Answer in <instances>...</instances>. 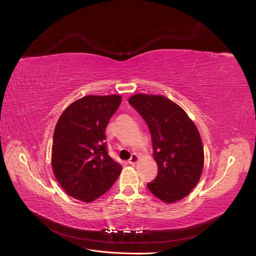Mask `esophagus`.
<instances>
[{"mask_svg":"<svg viewBox=\"0 0 256 256\" xmlns=\"http://www.w3.org/2000/svg\"><path fill=\"white\" fill-rule=\"evenodd\" d=\"M138 156L136 154H132V156L130 157V159L128 160V162H129V164H136V162H138Z\"/></svg>","mask_w":256,"mask_h":256,"instance_id":"esophagus-1","label":"esophagus"}]
</instances>
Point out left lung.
<instances>
[{
    "label": "left lung",
    "instance_id": "8db88e82",
    "mask_svg": "<svg viewBox=\"0 0 256 256\" xmlns=\"http://www.w3.org/2000/svg\"><path fill=\"white\" fill-rule=\"evenodd\" d=\"M129 104L150 128L158 164V175L147 188L166 203L187 196L204 166L203 143L194 122L180 106L161 95L136 94Z\"/></svg>",
    "mask_w": 256,
    "mask_h": 256
}]
</instances>
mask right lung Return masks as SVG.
Listing matches in <instances>:
<instances>
[{
	"mask_svg": "<svg viewBox=\"0 0 256 256\" xmlns=\"http://www.w3.org/2000/svg\"><path fill=\"white\" fill-rule=\"evenodd\" d=\"M120 102V95H88L62 113L54 129L51 164L68 196L92 202L120 176L122 166L108 154L106 128Z\"/></svg>",
	"mask_w": 256,
	"mask_h": 256,
	"instance_id": "add662e5",
	"label": "right lung"
}]
</instances>
